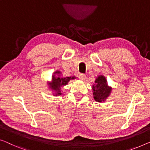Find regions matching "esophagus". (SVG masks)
<instances>
[{"instance_id":"esophagus-1","label":"esophagus","mask_w":150,"mask_h":150,"mask_svg":"<svg viewBox=\"0 0 150 150\" xmlns=\"http://www.w3.org/2000/svg\"><path fill=\"white\" fill-rule=\"evenodd\" d=\"M79 78L81 80H85L86 79V75L85 74H83V73H81V74L79 75Z\"/></svg>"}]
</instances>
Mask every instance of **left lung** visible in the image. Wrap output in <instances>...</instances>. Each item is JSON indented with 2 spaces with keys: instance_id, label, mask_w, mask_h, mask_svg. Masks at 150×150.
Masks as SVG:
<instances>
[{
  "instance_id": "1",
  "label": "left lung",
  "mask_w": 150,
  "mask_h": 150,
  "mask_svg": "<svg viewBox=\"0 0 150 150\" xmlns=\"http://www.w3.org/2000/svg\"><path fill=\"white\" fill-rule=\"evenodd\" d=\"M93 98L96 102L106 101L110 95L112 88L108 86L107 80L104 75H99L95 80V84L92 86Z\"/></svg>"
}]
</instances>
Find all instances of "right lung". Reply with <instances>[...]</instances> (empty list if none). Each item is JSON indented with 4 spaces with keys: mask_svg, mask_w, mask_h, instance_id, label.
Masks as SVG:
<instances>
[{
    "mask_svg": "<svg viewBox=\"0 0 150 150\" xmlns=\"http://www.w3.org/2000/svg\"><path fill=\"white\" fill-rule=\"evenodd\" d=\"M58 74L57 77L55 76ZM76 77H62L61 72L59 71H57L54 73V75L52 76V80L50 82H48V88L52 91V94L54 96H61V88L68 84V83L71 79H75Z\"/></svg>",
    "mask_w": 150,
    "mask_h": 150,
    "instance_id": "add662e5",
    "label": "right lung"
}]
</instances>
